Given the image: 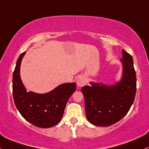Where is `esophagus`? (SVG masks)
Returning <instances> with one entry per match:
<instances>
[{
	"mask_svg": "<svg viewBox=\"0 0 149 149\" xmlns=\"http://www.w3.org/2000/svg\"><path fill=\"white\" fill-rule=\"evenodd\" d=\"M76 83H77V86L78 87H83L86 84V78L85 76H80L77 78V81H76Z\"/></svg>",
	"mask_w": 149,
	"mask_h": 149,
	"instance_id": "34e87169",
	"label": "esophagus"
}]
</instances>
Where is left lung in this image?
Instances as JSON below:
<instances>
[{"label":"left lung","instance_id":"1","mask_svg":"<svg viewBox=\"0 0 149 149\" xmlns=\"http://www.w3.org/2000/svg\"><path fill=\"white\" fill-rule=\"evenodd\" d=\"M122 76L112 86L91 82L81 88L88 120L93 125L107 127L117 123L127 114L134 100L136 77L133 58L122 49Z\"/></svg>","mask_w":149,"mask_h":149}]
</instances>
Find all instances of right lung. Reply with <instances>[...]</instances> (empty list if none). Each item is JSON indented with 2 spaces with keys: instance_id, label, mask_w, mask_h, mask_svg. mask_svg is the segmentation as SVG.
Listing matches in <instances>:
<instances>
[{
  "instance_id": "add662e5",
  "label": "right lung",
  "mask_w": 149,
  "mask_h": 149,
  "mask_svg": "<svg viewBox=\"0 0 149 149\" xmlns=\"http://www.w3.org/2000/svg\"><path fill=\"white\" fill-rule=\"evenodd\" d=\"M25 52L19 55L13 76L15 104L29 123L41 128L57 125L63 117L66 103L76 89V83H63L50 92L39 94L27 92L19 76L21 61Z\"/></svg>"
}]
</instances>
